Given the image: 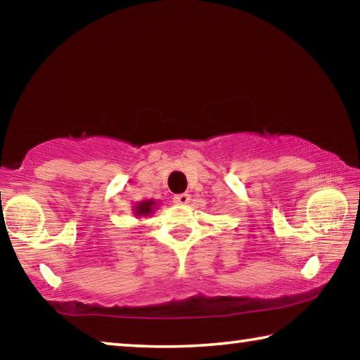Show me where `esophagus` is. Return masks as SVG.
<instances>
[{
  "mask_svg": "<svg viewBox=\"0 0 360 360\" xmlns=\"http://www.w3.org/2000/svg\"><path fill=\"white\" fill-rule=\"evenodd\" d=\"M173 202L176 205H187L191 202V195L188 193H179V195H174L173 197Z\"/></svg>",
  "mask_w": 360,
  "mask_h": 360,
  "instance_id": "34e87169",
  "label": "esophagus"
}]
</instances>
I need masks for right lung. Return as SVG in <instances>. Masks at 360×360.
<instances>
[{
  "instance_id": "obj_1",
  "label": "right lung",
  "mask_w": 360,
  "mask_h": 360,
  "mask_svg": "<svg viewBox=\"0 0 360 360\" xmlns=\"http://www.w3.org/2000/svg\"><path fill=\"white\" fill-rule=\"evenodd\" d=\"M154 210H157L155 200H144V202H139L135 206V216H138V217L150 216V214H154Z\"/></svg>"
}]
</instances>
